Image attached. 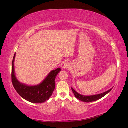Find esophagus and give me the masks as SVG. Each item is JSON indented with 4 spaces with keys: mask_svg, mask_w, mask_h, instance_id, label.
<instances>
[{
    "mask_svg": "<svg viewBox=\"0 0 128 128\" xmlns=\"http://www.w3.org/2000/svg\"><path fill=\"white\" fill-rule=\"evenodd\" d=\"M71 67V64L69 62H66L64 65V69H69Z\"/></svg>",
    "mask_w": 128,
    "mask_h": 128,
    "instance_id": "1",
    "label": "esophagus"
}]
</instances>
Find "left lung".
Wrapping results in <instances>:
<instances>
[{"label": "left lung", "instance_id": "obj_1", "mask_svg": "<svg viewBox=\"0 0 128 128\" xmlns=\"http://www.w3.org/2000/svg\"><path fill=\"white\" fill-rule=\"evenodd\" d=\"M71 90H72V91L73 92V93L75 95V96L77 99H78V100L82 101V102H95V101H96L98 100H99L101 98H102L104 96H105L107 94H108L110 92L112 89H110V90H108V91H106L104 93H101L99 94H97V95H94V96H82V95L78 94V92L75 91L74 90L73 88H71Z\"/></svg>", "mask_w": 128, "mask_h": 128}]
</instances>
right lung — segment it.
<instances>
[{"label": "right lung", "instance_id": "obj_1", "mask_svg": "<svg viewBox=\"0 0 128 128\" xmlns=\"http://www.w3.org/2000/svg\"><path fill=\"white\" fill-rule=\"evenodd\" d=\"M14 54L12 63V82L15 90L24 99L32 103H42L48 100L52 96L56 86L55 79L58 74L61 71L58 68L50 71L48 75L40 84L34 86H28L20 83L16 78L14 74Z\"/></svg>", "mask_w": 128, "mask_h": 128}]
</instances>
